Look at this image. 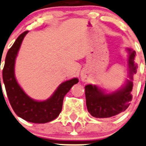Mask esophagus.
I'll use <instances>...</instances> for the list:
<instances>
[{
    "label": "esophagus",
    "mask_w": 146,
    "mask_h": 146,
    "mask_svg": "<svg viewBox=\"0 0 146 146\" xmlns=\"http://www.w3.org/2000/svg\"><path fill=\"white\" fill-rule=\"evenodd\" d=\"M82 80H85V77H83V76H82Z\"/></svg>",
    "instance_id": "esophagus-1"
}]
</instances>
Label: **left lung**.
<instances>
[{
	"instance_id": "8db88e82",
	"label": "left lung",
	"mask_w": 146,
	"mask_h": 146,
	"mask_svg": "<svg viewBox=\"0 0 146 146\" xmlns=\"http://www.w3.org/2000/svg\"><path fill=\"white\" fill-rule=\"evenodd\" d=\"M129 52V77L124 87L110 94L104 92L96 85L85 86L86 105L89 113L96 118L114 117L125 111L132 99L133 76L136 74L137 65L134 63L136 52L127 49Z\"/></svg>"
}]
</instances>
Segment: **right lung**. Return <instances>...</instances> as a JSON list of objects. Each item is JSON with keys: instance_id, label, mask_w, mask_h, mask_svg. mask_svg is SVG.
Here are the masks:
<instances>
[{"instance_id": "add662e5", "label": "right lung", "mask_w": 146, "mask_h": 146, "mask_svg": "<svg viewBox=\"0 0 146 146\" xmlns=\"http://www.w3.org/2000/svg\"><path fill=\"white\" fill-rule=\"evenodd\" d=\"M27 33L28 31L21 33L7 52L3 69V79L7 97L15 113L28 122L46 123L59 116L62 109L64 96L79 80L78 78H73L64 82L58 87L52 96L45 101H35L29 97L23 91L15 77V59Z\"/></svg>"}]
</instances>
